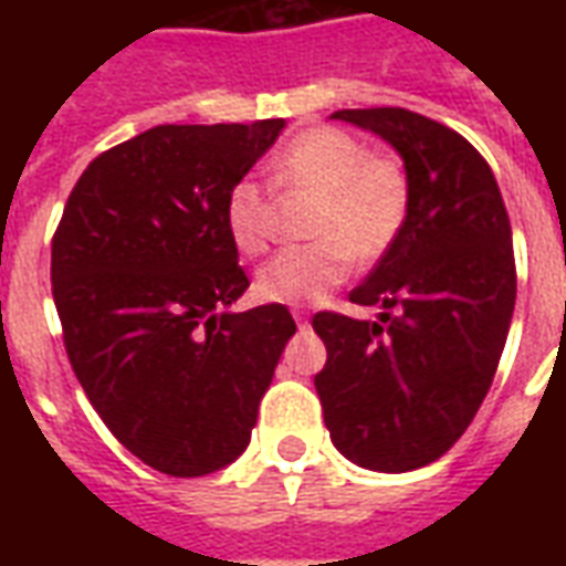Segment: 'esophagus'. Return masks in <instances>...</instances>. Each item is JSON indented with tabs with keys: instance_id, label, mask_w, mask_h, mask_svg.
<instances>
[{
	"instance_id": "obj_1",
	"label": "esophagus",
	"mask_w": 566,
	"mask_h": 566,
	"mask_svg": "<svg viewBox=\"0 0 566 566\" xmlns=\"http://www.w3.org/2000/svg\"><path fill=\"white\" fill-rule=\"evenodd\" d=\"M294 318H296V324H300V327H308V315L303 312V308H294Z\"/></svg>"
}]
</instances>
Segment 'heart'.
<instances>
[{
    "instance_id": "1",
    "label": "heart",
    "mask_w": 566,
    "mask_h": 566,
    "mask_svg": "<svg viewBox=\"0 0 566 566\" xmlns=\"http://www.w3.org/2000/svg\"><path fill=\"white\" fill-rule=\"evenodd\" d=\"M272 193H315L306 233L315 242L291 245L258 270L254 291L266 303H318L357 263H376L403 233L412 206L406 166L373 154L355 133L306 127L266 163ZM254 178H239L223 199V227L235 251L258 258L275 233V199Z\"/></svg>"
}]
</instances>
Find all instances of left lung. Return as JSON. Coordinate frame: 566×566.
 <instances>
[{
  "label": "left lung",
  "mask_w": 566,
  "mask_h": 566,
  "mask_svg": "<svg viewBox=\"0 0 566 566\" xmlns=\"http://www.w3.org/2000/svg\"><path fill=\"white\" fill-rule=\"evenodd\" d=\"M403 157V233L352 291L379 321L318 312L315 376L324 424L348 461L409 473L461 439L485 400L515 308L512 227L485 157L446 124L406 108H343Z\"/></svg>",
  "instance_id": "left-lung-1"
}]
</instances>
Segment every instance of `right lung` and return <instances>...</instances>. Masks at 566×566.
I'll use <instances>...</instances> for the list:
<instances>
[{
    "instance_id": "right-lung-1",
    "label": "right lung",
    "mask_w": 566,
    "mask_h": 566,
    "mask_svg": "<svg viewBox=\"0 0 566 566\" xmlns=\"http://www.w3.org/2000/svg\"><path fill=\"white\" fill-rule=\"evenodd\" d=\"M282 127L145 129L84 169L51 242L69 364L117 442L166 475H209L248 449L296 333L282 303L223 312L248 287L223 199Z\"/></svg>"
}]
</instances>
